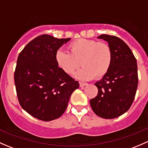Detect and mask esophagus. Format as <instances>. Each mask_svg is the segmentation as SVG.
I'll list each match as a JSON object with an SVG mask.
<instances>
[{
	"mask_svg": "<svg viewBox=\"0 0 148 148\" xmlns=\"http://www.w3.org/2000/svg\"><path fill=\"white\" fill-rule=\"evenodd\" d=\"M86 84H86V83H84V82H79V86H81V87H82V86H86Z\"/></svg>",
	"mask_w": 148,
	"mask_h": 148,
	"instance_id": "34e87169",
	"label": "esophagus"
}]
</instances>
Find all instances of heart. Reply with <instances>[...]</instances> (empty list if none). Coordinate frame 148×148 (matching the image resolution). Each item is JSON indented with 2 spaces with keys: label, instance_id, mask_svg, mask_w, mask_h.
Masks as SVG:
<instances>
[{
  "label": "heart",
  "instance_id": "obj_1",
  "mask_svg": "<svg viewBox=\"0 0 148 148\" xmlns=\"http://www.w3.org/2000/svg\"><path fill=\"white\" fill-rule=\"evenodd\" d=\"M68 48L69 52L58 50L55 54L56 64L66 74H72L80 64L83 67L76 77L81 79H101L110 70L112 53L108 44L79 38L71 41Z\"/></svg>",
  "mask_w": 148,
  "mask_h": 148
}]
</instances>
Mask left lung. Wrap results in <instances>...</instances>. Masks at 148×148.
Returning <instances> with one entry per match:
<instances>
[{
	"mask_svg": "<svg viewBox=\"0 0 148 148\" xmlns=\"http://www.w3.org/2000/svg\"><path fill=\"white\" fill-rule=\"evenodd\" d=\"M108 42L112 62L108 72L95 84L98 94L90 99L94 112L104 119H113L126 112L135 99L138 84V65L129 46L114 36H98Z\"/></svg>",
	"mask_w": 148,
	"mask_h": 148,
	"instance_id": "left-lung-1",
	"label": "left lung"
}]
</instances>
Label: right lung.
<instances>
[{
  "label": "right lung",
  "mask_w": 148,
  "mask_h": 148,
  "mask_svg": "<svg viewBox=\"0 0 148 148\" xmlns=\"http://www.w3.org/2000/svg\"><path fill=\"white\" fill-rule=\"evenodd\" d=\"M70 38L47 34L33 39L19 53L14 72L18 99L22 108L40 120L60 117L79 84L56 64L55 54Z\"/></svg>",
  "instance_id": "obj_1"
}]
</instances>
